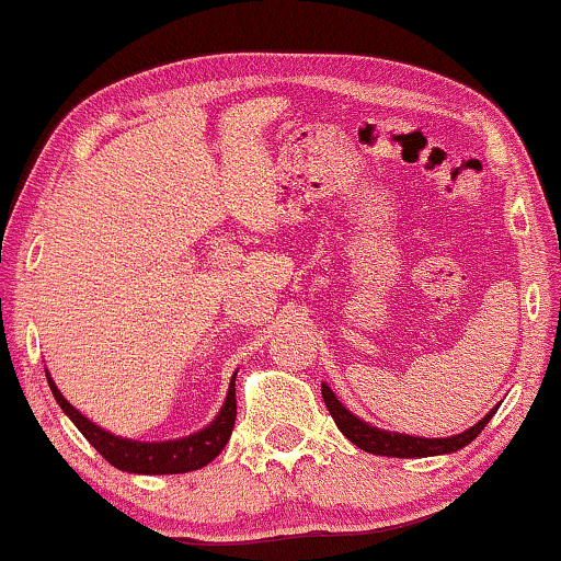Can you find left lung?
Segmentation results:
<instances>
[{
	"label": "left lung",
	"mask_w": 561,
	"mask_h": 561,
	"mask_svg": "<svg viewBox=\"0 0 561 561\" xmlns=\"http://www.w3.org/2000/svg\"><path fill=\"white\" fill-rule=\"evenodd\" d=\"M321 396H324V403L329 413H332L334 424L340 426V432L347 436V439L355 444V447L370 451V455H380V457H401V459H413V457H436V455H451V451H459L467 447L474 436H478L482 428L488 426V421L493 419V413L497 411L490 409L485 416H482L478 424L467 428L462 434L455 436H439V439H426V436H411V434H398V432H388V428H378L373 424H367L355 413L344 409L342 401H336L334 390L321 382Z\"/></svg>",
	"instance_id": "obj_1"
}]
</instances>
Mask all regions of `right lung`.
<instances>
[{
  "mask_svg": "<svg viewBox=\"0 0 561 561\" xmlns=\"http://www.w3.org/2000/svg\"><path fill=\"white\" fill-rule=\"evenodd\" d=\"M48 386L56 396V401L68 419L73 421L76 428L87 436V442L102 455L106 462L117 467L122 472H135V474H181L206 467L214 457L225 449L234 428L237 416V398H234V378L229 380V390L217 416L206 424L202 432H194L181 439H168V442H137L125 439V436H114L106 428L96 426L94 421H89L79 409H73L60 393L56 380L50 378V373L45 370Z\"/></svg>",
  "mask_w": 561,
  "mask_h": 561,
  "instance_id": "add662e5",
  "label": "right lung"
}]
</instances>
